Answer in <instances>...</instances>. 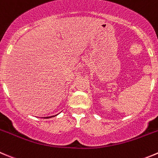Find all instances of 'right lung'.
<instances>
[{
    "mask_svg": "<svg viewBox=\"0 0 158 158\" xmlns=\"http://www.w3.org/2000/svg\"><path fill=\"white\" fill-rule=\"evenodd\" d=\"M51 117H53V116H51ZM51 118V117H46V118Z\"/></svg>",
    "mask_w": 158,
    "mask_h": 158,
    "instance_id": "right-lung-1",
    "label": "right lung"
}]
</instances>
